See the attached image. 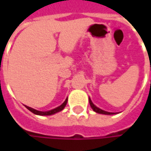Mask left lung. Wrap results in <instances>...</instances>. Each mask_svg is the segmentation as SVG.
<instances>
[{
  "instance_id": "left-lung-1",
  "label": "left lung",
  "mask_w": 151,
  "mask_h": 151,
  "mask_svg": "<svg viewBox=\"0 0 151 151\" xmlns=\"http://www.w3.org/2000/svg\"><path fill=\"white\" fill-rule=\"evenodd\" d=\"M89 103H90L91 107L92 108V110H93L94 112H96V113H97L106 114V115H113V114H116V113H110V112H107V111H104V110H102V109H101V108L97 107L96 105H94V104H93V102L91 101L90 97H89Z\"/></svg>"
}]
</instances>
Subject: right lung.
<instances>
[{"label": "right lung", "instance_id": "add662e5", "mask_svg": "<svg viewBox=\"0 0 151 151\" xmlns=\"http://www.w3.org/2000/svg\"><path fill=\"white\" fill-rule=\"evenodd\" d=\"M67 101H68V98L65 99V101H64L60 106L55 107V108L52 109V110H50V111H44V112H43V111H38V110L34 109V108L27 107L26 105H25V107H26L29 111H31L32 113H34V114H36V115H40V116H50V115H53V114H55V113H59V112H60V111H62V110L65 108V107L66 106Z\"/></svg>", "mask_w": 151, "mask_h": 151}]
</instances>
